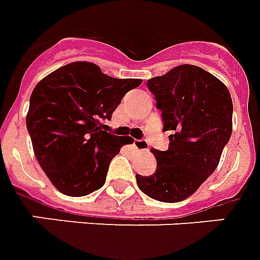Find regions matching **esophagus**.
Segmentation results:
<instances>
[{
	"label": "esophagus",
	"instance_id": "34e87169",
	"mask_svg": "<svg viewBox=\"0 0 260 260\" xmlns=\"http://www.w3.org/2000/svg\"><path fill=\"white\" fill-rule=\"evenodd\" d=\"M134 147H136L138 151H146L149 150V146H147V143L145 141L141 140H136L134 141Z\"/></svg>",
	"mask_w": 260,
	"mask_h": 260
}]
</instances>
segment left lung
Returning <instances> with one entry per match:
<instances>
[{
	"mask_svg": "<svg viewBox=\"0 0 260 260\" xmlns=\"http://www.w3.org/2000/svg\"><path fill=\"white\" fill-rule=\"evenodd\" d=\"M162 111L169 149H151L157 159L150 176L137 174L138 188L162 203L192 196L219 165L232 134V99L223 82L203 68L182 64L147 80Z\"/></svg>",
	"mask_w": 260,
	"mask_h": 260,
	"instance_id": "1",
	"label": "left lung"
}]
</instances>
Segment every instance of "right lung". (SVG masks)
I'll return each mask as SVG.
<instances>
[{
	"label": "right lung",
	"mask_w": 260,
	"mask_h": 260,
	"mask_svg": "<svg viewBox=\"0 0 260 260\" xmlns=\"http://www.w3.org/2000/svg\"><path fill=\"white\" fill-rule=\"evenodd\" d=\"M141 83L111 78L90 61L63 66L37 83L26 128L41 169L59 192L80 197L103 186L111 159L133 141L105 132L101 119H110Z\"/></svg>",
	"instance_id": "obj_1"
}]
</instances>
